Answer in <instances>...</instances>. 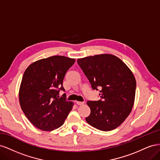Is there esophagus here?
<instances>
[{"label":"esophagus","mask_w":160,"mask_h":160,"mask_svg":"<svg viewBox=\"0 0 160 160\" xmlns=\"http://www.w3.org/2000/svg\"><path fill=\"white\" fill-rule=\"evenodd\" d=\"M76 103L79 105H83L84 103L81 102V101H76Z\"/></svg>","instance_id":"obj_1"}]
</instances>
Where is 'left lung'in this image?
I'll use <instances>...</instances> for the list:
<instances>
[{
	"mask_svg": "<svg viewBox=\"0 0 160 160\" xmlns=\"http://www.w3.org/2000/svg\"><path fill=\"white\" fill-rule=\"evenodd\" d=\"M101 99L89 101L91 113L86 122L104 132L117 128L128 118L134 103L136 81L128 66L116 56L103 54L77 59Z\"/></svg>",
	"mask_w": 160,
	"mask_h": 160,
	"instance_id": "8db88e82",
	"label": "left lung"
}]
</instances>
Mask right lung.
Returning <instances> with one entry per match:
<instances>
[{"label": "right lung", "mask_w": 160, "mask_h": 160, "mask_svg": "<svg viewBox=\"0 0 160 160\" xmlns=\"http://www.w3.org/2000/svg\"><path fill=\"white\" fill-rule=\"evenodd\" d=\"M75 59L52 56L34 62L25 70L19 89L21 109L31 123L42 131L61 127L72 108L66 100L62 81Z\"/></svg>", "instance_id": "right-lung-1"}]
</instances>
